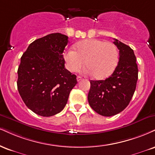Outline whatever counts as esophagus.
Masks as SVG:
<instances>
[{"mask_svg":"<svg viewBox=\"0 0 155 155\" xmlns=\"http://www.w3.org/2000/svg\"><path fill=\"white\" fill-rule=\"evenodd\" d=\"M76 79H77V81H81V79H82V78L81 77V76H78L77 77H76Z\"/></svg>","mask_w":155,"mask_h":155,"instance_id":"esophagus-1","label":"esophagus"}]
</instances>
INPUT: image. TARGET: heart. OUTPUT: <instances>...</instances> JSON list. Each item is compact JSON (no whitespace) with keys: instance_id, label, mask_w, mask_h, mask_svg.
<instances>
[{"instance_id":"1","label":"heart","mask_w":155,"mask_h":155,"mask_svg":"<svg viewBox=\"0 0 155 155\" xmlns=\"http://www.w3.org/2000/svg\"><path fill=\"white\" fill-rule=\"evenodd\" d=\"M74 49L63 54L66 66L71 72L79 71L85 62L87 72L94 79H102L110 75L118 64V51L112 42L87 39L76 43Z\"/></svg>"}]
</instances>
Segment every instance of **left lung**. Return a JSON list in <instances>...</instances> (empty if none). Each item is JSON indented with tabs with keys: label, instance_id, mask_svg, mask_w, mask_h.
Here are the masks:
<instances>
[{
	"label": "left lung",
	"instance_id": "8db88e82",
	"mask_svg": "<svg viewBox=\"0 0 155 155\" xmlns=\"http://www.w3.org/2000/svg\"><path fill=\"white\" fill-rule=\"evenodd\" d=\"M119 61L114 71L105 80L90 81L88 101L98 114L113 116L123 111L129 104L138 80V66L134 50L116 39Z\"/></svg>",
	"mask_w": 155,
	"mask_h": 155
}]
</instances>
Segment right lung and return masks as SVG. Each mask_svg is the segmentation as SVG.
<instances>
[{
  "mask_svg": "<svg viewBox=\"0 0 155 155\" xmlns=\"http://www.w3.org/2000/svg\"><path fill=\"white\" fill-rule=\"evenodd\" d=\"M68 37L53 33L29 45L21 58L17 87L28 108L44 117L56 115L66 106L76 76L65 68L63 53Z\"/></svg>",
  "mask_w": 155,
  "mask_h": 155,
  "instance_id": "obj_1",
  "label": "right lung"
}]
</instances>
